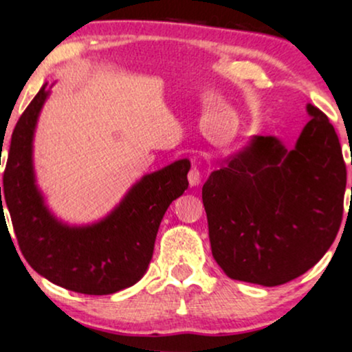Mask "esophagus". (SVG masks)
Masks as SVG:
<instances>
[{"mask_svg": "<svg viewBox=\"0 0 352 352\" xmlns=\"http://www.w3.org/2000/svg\"><path fill=\"white\" fill-rule=\"evenodd\" d=\"M201 180V173L197 167H192V170L188 172V185L190 187H197Z\"/></svg>", "mask_w": 352, "mask_h": 352, "instance_id": "esophagus-1", "label": "esophagus"}]
</instances>
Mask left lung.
<instances>
[{
  "mask_svg": "<svg viewBox=\"0 0 352 352\" xmlns=\"http://www.w3.org/2000/svg\"><path fill=\"white\" fill-rule=\"evenodd\" d=\"M309 122L293 148L252 135L201 188L215 261L232 280L278 286L324 256L342 220L346 165L329 119ZM352 192V188H351Z\"/></svg>",
  "mask_w": 352,
  "mask_h": 352,
  "instance_id": "8db88e82",
  "label": "left lung"
}]
</instances>
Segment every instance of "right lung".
I'll use <instances>...</instances> for the list:
<instances>
[{"instance_id":"add662e5","label":"right lung","mask_w":352,"mask_h":352,"mask_svg":"<svg viewBox=\"0 0 352 352\" xmlns=\"http://www.w3.org/2000/svg\"><path fill=\"white\" fill-rule=\"evenodd\" d=\"M50 94L46 86L36 94L11 135L0 217L8 207L23 256L46 280L82 294L117 293L147 272L160 221L188 187L190 160L145 173L98 221H63L47 207L34 170L36 125Z\"/></svg>"}]
</instances>
